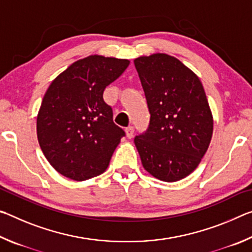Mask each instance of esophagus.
<instances>
[{"label": "esophagus", "instance_id": "34e87169", "mask_svg": "<svg viewBox=\"0 0 252 252\" xmlns=\"http://www.w3.org/2000/svg\"><path fill=\"white\" fill-rule=\"evenodd\" d=\"M133 133H134V129H133V126H127L126 129V138H127V139L133 138Z\"/></svg>", "mask_w": 252, "mask_h": 252}]
</instances>
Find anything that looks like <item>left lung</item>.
I'll return each instance as SVG.
<instances>
[{
  "mask_svg": "<svg viewBox=\"0 0 252 252\" xmlns=\"http://www.w3.org/2000/svg\"><path fill=\"white\" fill-rule=\"evenodd\" d=\"M150 111V126L134 144L152 177L176 182L192 173L210 144L213 117L198 75L177 58L134 59Z\"/></svg>",
  "mask_w": 252,
  "mask_h": 252,
  "instance_id": "8db88e82",
  "label": "left lung"
}]
</instances>
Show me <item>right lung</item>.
I'll use <instances>...</instances> for the list:
<instances>
[{
	"instance_id": "right-lung-1",
	"label": "right lung",
	"mask_w": 252,
	"mask_h": 252,
	"mask_svg": "<svg viewBox=\"0 0 252 252\" xmlns=\"http://www.w3.org/2000/svg\"><path fill=\"white\" fill-rule=\"evenodd\" d=\"M130 64L92 54L60 73L46 90L36 118L41 150L57 171L74 181L103 173L125 131L114 125L104 89Z\"/></svg>"
}]
</instances>
